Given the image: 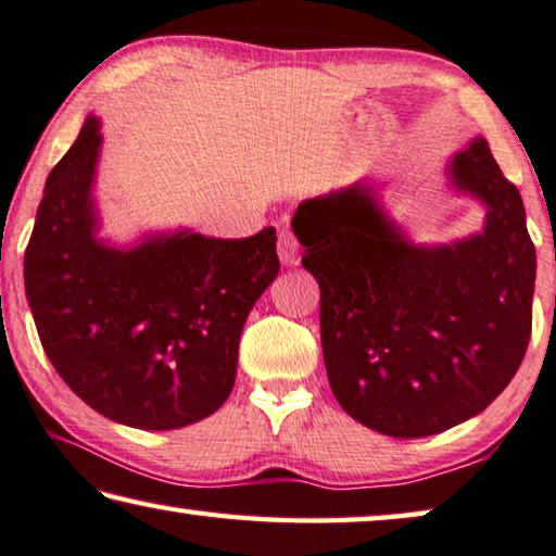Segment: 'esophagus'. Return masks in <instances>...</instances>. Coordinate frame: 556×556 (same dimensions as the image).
<instances>
[{"label":"esophagus","mask_w":556,"mask_h":556,"mask_svg":"<svg viewBox=\"0 0 556 556\" xmlns=\"http://www.w3.org/2000/svg\"><path fill=\"white\" fill-rule=\"evenodd\" d=\"M277 252H279L281 264H287V267H292V264L299 262V242L294 240L292 232H287V230L279 232Z\"/></svg>","instance_id":"obj_1"}]
</instances>
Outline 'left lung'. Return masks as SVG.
<instances>
[{"mask_svg": "<svg viewBox=\"0 0 556 556\" xmlns=\"http://www.w3.org/2000/svg\"><path fill=\"white\" fill-rule=\"evenodd\" d=\"M488 205L482 235L408 244L351 185L306 200L294 230L319 281L326 376L341 408L393 438H426L478 416L513 381L532 333L536 254L519 190L484 138L451 165Z\"/></svg>", "mask_w": 556, "mask_h": 556, "instance_id": "left-lung-1", "label": "left lung"}]
</instances>
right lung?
<instances>
[{
	"mask_svg": "<svg viewBox=\"0 0 556 556\" xmlns=\"http://www.w3.org/2000/svg\"><path fill=\"white\" fill-rule=\"evenodd\" d=\"M99 148L88 116L47 178L24 254L34 324L56 374L101 416L140 430L190 426L232 391L247 314L279 275L275 227L103 247L91 210Z\"/></svg>",
	"mask_w": 556,
	"mask_h": 556,
	"instance_id": "obj_1",
	"label": "right lung"
}]
</instances>
